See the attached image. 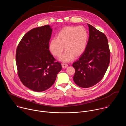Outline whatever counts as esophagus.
I'll return each instance as SVG.
<instances>
[{
  "label": "esophagus",
  "instance_id": "obj_1",
  "mask_svg": "<svg viewBox=\"0 0 126 126\" xmlns=\"http://www.w3.org/2000/svg\"><path fill=\"white\" fill-rule=\"evenodd\" d=\"M68 65L67 64H65V63H62V68H63L68 67Z\"/></svg>",
  "mask_w": 126,
  "mask_h": 126
}]
</instances>
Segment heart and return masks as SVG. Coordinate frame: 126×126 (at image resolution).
Returning <instances> with one entry per match:
<instances>
[{
  "instance_id": "obj_1",
  "label": "heart",
  "mask_w": 126,
  "mask_h": 126,
  "mask_svg": "<svg viewBox=\"0 0 126 126\" xmlns=\"http://www.w3.org/2000/svg\"><path fill=\"white\" fill-rule=\"evenodd\" d=\"M88 40V33L82 26H68L62 28L52 39L49 49L55 56H60L64 48L66 50L59 58L63 62L72 60L75 55L80 56L84 52Z\"/></svg>"
}]
</instances>
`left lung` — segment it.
Returning a JSON list of instances; mask_svg holds the SVG:
<instances>
[{
	"instance_id": "1",
	"label": "left lung",
	"mask_w": 126,
	"mask_h": 126,
	"mask_svg": "<svg viewBox=\"0 0 126 126\" xmlns=\"http://www.w3.org/2000/svg\"><path fill=\"white\" fill-rule=\"evenodd\" d=\"M89 38L83 53L72 66L73 80L78 86L87 88L99 82L109 66L110 51L106 36L88 24Z\"/></svg>"
}]
</instances>
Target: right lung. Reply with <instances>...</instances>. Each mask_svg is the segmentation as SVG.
<instances>
[{
	"mask_svg": "<svg viewBox=\"0 0 126 126\" xmlns=\"http://www.w3.org/2000/svg\"><path fill=\"white\" fill-rule=\"evenodd\" d=\"M52 29L48 25L27 32L17 46L16 62L23 84L36 92H42L54 83L62 69L49 49Z\"/></svg>",
	"mask_w": 126,
	"mask_h": 126,
	"instance_id": "add662e5",
	"label": "right lung"
}]
</instances>
